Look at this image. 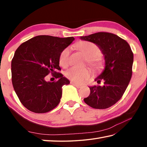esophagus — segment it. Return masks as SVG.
I'll return each mask as SVG.
<instances>
[{"mask_svg": "<svg viewBox=\"0 0 147 147\" xmlns=\"http://www.w3.org/2000/svg\"><path fill=\"white\" fill-rule=\"evenodd\" d=\"M71 84H73V86H76V88H78V89H79V88H81L82 87V86L81 85H79V84H78L74 83V82H71Z\"/></svg>", "mask_w": 147, "mask_h": 147, "instance_id": "1", "label": "esophagus"}]
</instances>
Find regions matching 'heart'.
<instances>
[{"label":"heart","mask_w":147,"mask_h":147,"mask_svg":"<svg viewBox=\"0 0 147 147\" xmlns=\"http://www.w3.org/2000/svg\"><path fill=\"white\" fill-rule=\"evenodd\" d=\"M75 47L86 54L87 63L96 73H101L106 66V61L101 55V50L97 45L92 42L80 41L75 44ZM70 49H64L59 56V63L63 67L69 64ZM65 76L71 81L76 84H83L90 79L91 71L88 68L71 67L65 72Z\"/></svg>","instance_id":"obj_1"}]
</instances>
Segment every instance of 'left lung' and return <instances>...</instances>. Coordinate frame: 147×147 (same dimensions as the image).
I'll return each mask as SVG.
<instances>
[{"mask_svg": "<svg viewBox=\"0 0 147 147\" xmlns=\"http://www.w3.org/2000/svg\"><path fill=\"white\" fill-rule=\"evenodd\" d=\"M80 38L98 45L106 61L105 69L95 79L98 84L103 82L104 85L89 87L90 94L84 100L91 108H108L120 100L130 82L133 52L126 41L109 32H97Z\"/></svg>", "mask_w": 147, "mask_h": 147, "instance_id": "1", "label": "left lung"}]
</instances>
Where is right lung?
<instances>
[{"label":"right lung","mask_w":147,"mask_h":147,"mask_svg":"<svg viewBox=\"0 0 147 147\" xmlns=\"http://www.w3.org/2000/svg\"><path fill=\"white\" fill-rule=\"evenodd\" d=\"M74 40L73 37L42 35L24 42L16 50L11 60L12 84L19 100L28 110L43 113L58 105L62 86L70 83L58 72L59 56ZM50 73L58 80L46 82Z\"/></svg>","instance_id":"1"}]
</instances>
